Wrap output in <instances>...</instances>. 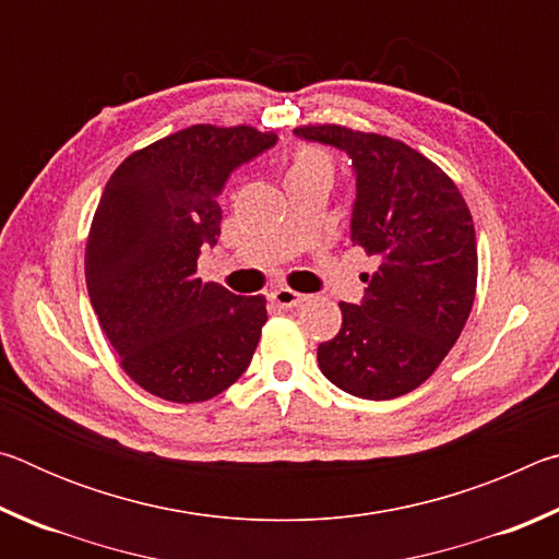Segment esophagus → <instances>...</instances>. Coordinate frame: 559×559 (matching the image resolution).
I'll return each mask as SVG.
<instances>
[{
	"label": "esophagus",
	"mask_w": 559,
	"mask_h": 559,
	"mask_svg": "<svg viewBox=\"0 0 559 559\" xmlns=\"http://www.w3.org/2000/svg\"><path fill=\"white\" fill-rule=\"evenodd\" d=\"M271 300L276 302L278 308H296V306H300L302 300H306V296H302V293L290 290L286 286H281V288H276V290L271 293Z\"/></svg>",
	"instance_id": "34e87169"
}]
</instances>
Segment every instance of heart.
Here are the masks:
<instances>
[{
  "label": "heart",
  "instance_id": "b5f03b06",
  "mask_svg": "<svg viewBox=\"0 0 559 559\" xmlns=\"http://www.w3.org/2000/svg\"><path fill=\"white\" fill-rule=\"evenodd\" d=\"M288 175H333V163L320 147H300L293 157Z\"/></svg>",
  "mask_w": 559,
  "mask_h": 559
}]
</instances>
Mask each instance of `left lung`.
I'll use <instances>...</instances> for the list:
<instances>
[{
  "label": "left lung",
  "instance_id": "left-lung-1",
  "mask_svg": "<svg viewBox=\"0 0 559 559\" xmlns=\"http://www.w3.org/2000/svg\"><path fill=\"white\" fill-rule=\"evenodd\" d=\"M302 140L353 159L349 239L377 259L362 300L340 302L343 328L320 343L330 382L359 400H394L433 374L476 298V229L451 177L402 140L343 126H302Z\"/></svg>",
  "mask_w": 559,
  "mask_h": 559
}]
</instances>
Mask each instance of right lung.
<instances>
[{"label": "right lung", "instance_id": "add662e5", "mask_svg": "<svg viewBox=\"0 0 559 559\" xmlns=\"http://www.w3.org/2000/svg\"><path fill=\"white\" fill-rule=\"evenodd\" d=\"M278 143L249 126H192L147 145L108 179L86 243V286L120 367L177 404L206 402L251 365L266 298L197 276L222 226L234 169Z\"/></svg>", "mask_w": 559, "mask_h": 559}]
</instances>
